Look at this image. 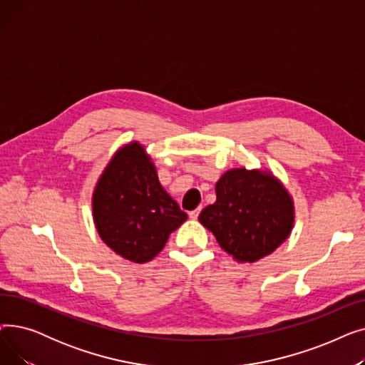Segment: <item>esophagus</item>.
<instances>
[{
    "label": "esophagus",
    "instance_id": "1",
    "mask_svg": "<svg viewBox=\"0 0 365 365\" xmlns=\"http://www.w3.org/2000/svg\"><path fill=\"white\" fill-rule=\"evenodd\" d=\"M200 212H201V208H197V210H194V212H189V217L192 220H197L200 216Z\"/></svg>",
    "mask_w": 365,
    "mask_h": 365
}]
</instances>
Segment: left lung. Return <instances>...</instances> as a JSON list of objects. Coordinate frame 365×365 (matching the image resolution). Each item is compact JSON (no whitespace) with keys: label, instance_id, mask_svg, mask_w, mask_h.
Segmentation results:
<instances>
[{"label":"left lung","instance_id":"1","mask_svg":"<svg viewBox=\"0 0 365 365\" xmlns=\"http://www.w3.org/2000/svg\"><path fill=\"white\" fill-rule=\"evenodd\" d=\"M198 220L240 263H255L274 253L294 226V201L274 173L232 168L216 183V202Z\"/></svg>","mask_w":365,"mask_h":365}]
</instances>
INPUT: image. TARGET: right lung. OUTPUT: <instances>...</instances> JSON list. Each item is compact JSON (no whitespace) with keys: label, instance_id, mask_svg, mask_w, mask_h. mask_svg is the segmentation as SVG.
Returning <instances> with one entry per match:
<instances>
[{"label":"right lung","instance_id":"add662e5","mask_svg":"<svg viewBox=\"0 0 365 365\" xmlns=\"http://www.w3.org/2000/svg\"><path fill=\"white\" fill-rule=\"evenodd\" d=\"M91 208L102 241L133 263L155 257L187 219L161 186L155 164L138 140L113 153L96 182Z\"/></svg>","mask_w":365,"mask_h":365}]
</instances>
